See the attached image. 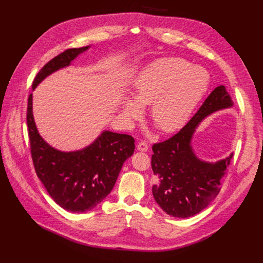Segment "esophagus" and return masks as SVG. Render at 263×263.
<instances>
[{"label": "esophagus", "mask_w": 263, "mask_h": 263, "mask_svg": "<svg viewBox=\"0 0 263 263\" xmlns=\"http://www.w3.org/2000/svg\"><path fill=\"white\" fill-rule=\"evenodd\" d=\"M137 149H139L140 151H147L148 150V148H149V146H148V144L145 142V141H143V142H140L139 144H137Z\"/></svg>", "instance_id": "obj_1"}]
</instances>
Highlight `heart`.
<instances>
[{"label":"heart","mask_w":263,"mask_h":263,"mask_svg":"<svg viewBox=\"0 0 263 263\" xmlns=\"http://www.w3.org/2000/svg\"><path fill=\"white\" fill-rule=\"evenodd\" d=\"M210 84V76L200 66L180 58L159 59L136 77L132 97L122 105L129 121L143 116V107L151 104V118L163 132L181 129Z\"/></svg>","instance_id":"obj_1"}]
</instances>
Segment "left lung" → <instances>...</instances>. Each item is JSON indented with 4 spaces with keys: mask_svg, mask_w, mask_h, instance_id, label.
I'll return each instance as SVG.
<instances>
[{
    "mask_svg": "<svg viewBox=\"0 0 263 263\" xmlns=\"http://www.w3.org/2000/svg\"><path fill=\"white\" fill-rule=\"evenodd\" d=\"M232 105L225 86H217L180 131L171 139L153 145L151 167L157 177L153 194L168 215L180 218L195 215L219 193L220 179L226 174L232 154L216 163L203 162L195 156L191 141L195 128L204 117Z\"/></svg>",
    "mask_w": 263,
    "mask_h": 263,
    "instance_id": "left-lung-1",
    "label": "left lung"
}]
</instances>
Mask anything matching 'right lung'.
Returning <instances> with one entry per match:
<instances>
[{
	"label": "right lung",
	"instance_id": "add662e5",
	"mask_svg": "<svg viewBox=\"0 0 263 263\" xmlns=\"http://www.w3.org/2000/svg\"><path fill=\"white\" fill-rule=\"evenodd\" d=\"M89 47L65 50L48 62L33 81V89L52 72L70 65ZM26 122L31 155L37 177L63 209L83 213L92 210L113 190L123 162L134 153V139L128 134L104 131L88 147L63 153L48 145L37 131L32 93L27 101Z\"/></svg>",
	"mask_w": 263,
	"mask_h": 263
}]
</instances>
